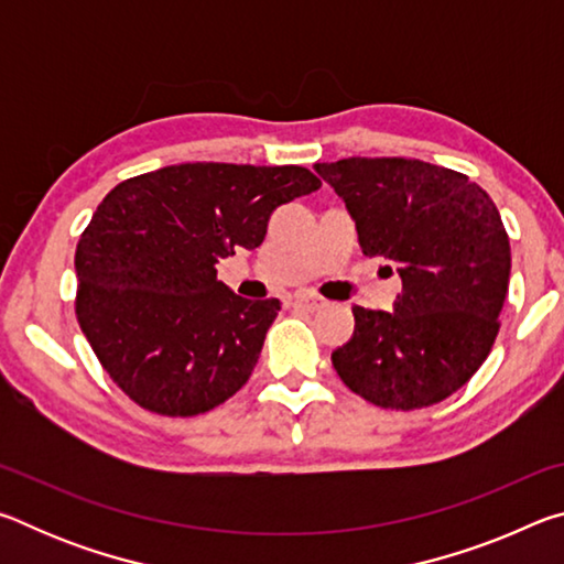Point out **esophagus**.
I'll return each mask as SVG.
<instances>
[{
  "instance_id": "1",
  "label": "esophagus",
  "mask_w": 564,
  "mask_h": 564,
  "mask_svg": "<svg viewBox=\"0 0 564 564\" xmlns=\"http://www.w3.org/2000/svg\"><path fill=\"white\" fill-rule=\"evenodd\" d=\"M291 305H293V308H301V311H318V308H323V305H326V301L316 299V295H308V293H299V295H293V299H291Z\"/></svg>"
}]
</instances>
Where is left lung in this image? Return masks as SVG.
<instances>
[{"instance_id":"obj_1","label":"left lung","mask_w":564,"mask_h":564,"mask_svg":"<svg viewBox=\"0 0 564 564\" xmlns=\"http://www.w3.org/2000/svg\"><path fill=\"white\" fill-rule=\"evenodd\" d=\"M356 218L366 256L398 265L395 311L356 305V333L333 350L352 393L390 410L427 408L470 380L500 330L510 238L488 191L417 159L316 164Z\"/></svg>"}]
</instances>
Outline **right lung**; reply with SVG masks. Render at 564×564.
Listing matches in <instances>:
<instances>
[{
  "instance_id": "add662e5",
  "label": "right lung",
  "mask_w": 564,
  "mask_h": 564,
  "mask_svg": "<svg viewBox=\"0 0 564 564\" xmlns=\"http://www.w3.org/2000/svg\"><path fill=\"white\" fill-rule=\"evenodd\" d=\"M303 166H164L113 186L76 243V321L101 368L144 410L188 417L221 405L256 368L275 299L216 279L261 246L275 206L311 194Z\"/></svg>"
}]
</instances>
